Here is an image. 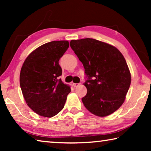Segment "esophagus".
Here are the masks:
<instances>
[{
  "instance_id": "34e87169",
  "label": "esophagus",
  "mask_w": 151,
  "mask_h": 151,
  "mask_svg": "<svg viewBox=\"0 0 151 151\" xmlns=\"http://www.w3.org/2000/svg\"><path fill=\"white\" fill-rule=\"evenodd\" d=\"M73 85L74 87H77V86L80 85V84H79V83H73Z\"/></svg>"
}]
</instances>
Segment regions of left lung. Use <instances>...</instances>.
I'll use <instances>...</instances> for the list:
<instances>
[{"instance_id": "8db88e82", "label": "left lung", "mask_w": 151, "mask_h": 151, "mask_svg": "<svg viewBox=\"0 0 151 151\" xmlns=\"http://www.w3.org/2000/svg\"><path fill=\"white\" fill-rule=\"evenodd\" d=\"M70 46L88 77L83 104L96 116L113 113L123 104L131 82L123 55L114 46L89 38L72 40Z\"/></svg>"}]
</instances>
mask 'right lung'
Instances as JSON below:
<instances>
[{
  "instance_id": "right-lung-1",
  "label": "right lung",
  "mask_w": 151,
  "mask_h": 151,
  "mask_svg": "<svg viewBox=\"0 0 151 151\" xmlns=\"http://www.w3.org/2000/svg\"><path fill=\"white\" fill-rule=\"evenodd\" d=\"M69 47L67 40L46 43L25 59L20 73V85L27 105L36 113L52 117L64 108L70 86L58 76L62 68L58 60Z\"/></svg>"
}]
</instances>
